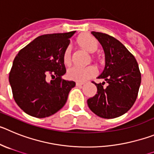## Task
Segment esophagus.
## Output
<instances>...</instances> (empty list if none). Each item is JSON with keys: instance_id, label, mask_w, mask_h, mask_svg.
Returning <instances> with one entry per match:
<instances>
[{"instance_id": "esophagus-1", "label": "esophagus", "mask_w": 154, "mask_h": 154, "mask_svg": "<svg viewBox=\"0 0 154 154\" xmlns=\"http://www.w3.org/2000/svg\"><path fill=\"white\" fill-rule=\"evenodd\" d=\"M83 84H84V83H83V82H77V83H76V85H77V87H79V86H82Z\"/></svg>"}]
</instances>
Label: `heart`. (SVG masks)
<instances>
[{"instance_id": "obj_1", "label": "heart", "mask_w": 154, "mask_h": 154, "mask_svg": "<svg viewBox=\"0 0 154 154\" xmlns=\"http://www.w3.org/2000/svg\"><path fill=\"white\" fill-rule=\"evenodd\" d=\"M79 45L84 50L89 52H94L98 48V41L96 38L89 34H84L80 36L77 39ZM63 63L69 65L71 62V50L70 47H67L63 54ZM97 74L96 67L89 65L87 67H78L74 66L67 70V76L70 79L79 82H84L91 77H94Z\"/></svg>"}]
</instances>
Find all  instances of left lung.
<instances>
[{"instance_id": "left-lung-1", "label": "left lung", "mask_w": 154, "mask_h": 154, "mask_svg": "<svg viewBox=\"0 0 154 154\" xmlns=\"http://www.w3.org/2000/svg\"><path fill=\"white\" fill-rule=\"evenodd\" d=\"M103 47L105 67L97 77L108 83H94L97 94L87 100L91 111L102 118L113 119L127 113L135 103L141 83L139 66L134 55L118 40L92 31Z\"/></svg>"}]
</instances>
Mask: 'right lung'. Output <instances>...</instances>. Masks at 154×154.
Here are the masks:
<instances>
[{"instance_id":"right-lung-1","label":"right lung","mask_w":154,"mask_h":154,"mask_svg":"<svg viewBox=\"0 0 154 154\" xmlns=\"http://www.w3.org/2000/svg\"><path fill=\"white\" fill-rule=\"evenodd\" d=\"M75 32L39 36L15 57L9 82L15 102L27 114L50 117L67 102L76 84L61 78L66 73L63 54ZM49 75L55 80L48 82Z\"/></svg>"}]
</instances>
